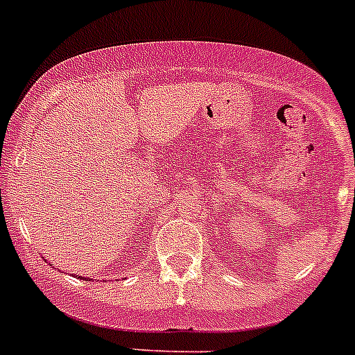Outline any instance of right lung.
<instances>
[{
    "label": "right lung",
    "instance_id": "right-lung-1",
    "mask_svg": "<svg viewBox=\"0 0 355 355\" xmlns=\"http://www.w3.org/2000/svg\"><path fill=\"white\" fill-rule=\"evenodd\" d=\"M83 279H85V277H83Z\"/></svg>",
    "mask_w": 355,
    "mask_h": 355
}]
</instances>
